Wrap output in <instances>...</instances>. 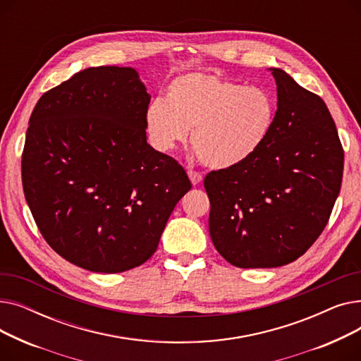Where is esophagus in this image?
Masks as SVG:
<instances>
[{
  "instance_id": "esophagus-1",
  "label": "esophagus",
  "mask_w": 361,
  "mask_h": 361,
  "mask_svg": "<svg viewBox=\"0 0 361 361\" xmlns=\"http://www.w3.org/2000/svg\"><path fill=\"white\" fill-rule=\"evenodd\" d=\"M187 176H188V178H190L193 185H199L202 183V180H203V177L199 173H196V171H192V169L187 171Z\"/></svg>"
}]
</instances>
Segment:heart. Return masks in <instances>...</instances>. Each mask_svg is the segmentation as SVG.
<instances>
[{"mask_svg":"<svg viewBox=\"0 0 361 361\" xmlns=\"http://www.w3.org/2000/svg\"><path fill=\"white\" fill-rule=\"evenodd\" d=\"M276 102L269 90L226 80L214 73H190L169 83L162 101L146 111L150 142L161 152L190 143L203 165L231 169L247 162L268 140Z\"/></svg>","mask_w":361,"mask_h":361,"instance_id":"obj_1","label":"heart"}]
</instances>
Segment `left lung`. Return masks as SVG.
I'll return each instance as SVG.
<instances>
[{"instance_id":"1","label":"left lung","mask_w":361,"mask_h":361,"mask_svg":"<svg viewBox=\"0 0 361 361\" xmlns=\"http://www.w3.org/2000/svg\"><path fill=\"white\" fill-rule=\"evenodd\" d=\"M278 109L268 140L247 162L204 178L209 234L237 268H278L324 231L341 190L344 150L326 104L288 73L269 68Z\"/></svg>"}]
</instances>
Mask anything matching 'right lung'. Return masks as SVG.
Returning <instances> with one entry per match:
<instances>
[{"mask_svg":"<svg viewBox=\"0 0 361 361\" xmlns=\"http://www.w3.org/2000/svg\"><path fill=\"white\" fill-rule=\"evenodd\" d=\"M149 102L135 68L101 66L75 73L33 108L25 197L47 243L75 267H140L192 188L183 166L146 140Z\"/></svg>","mask_w":361,"mask_h":361,"instance_id":"1","label":"right lung"}]
</instances>
